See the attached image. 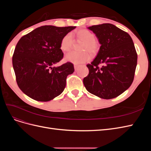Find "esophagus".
Masks as SVG:
<instances>
[{
  "label": "esophagus",
  "mask_w": 151,
  "mask_h": 151,
  "mask_svg": "<svg viewBox=\"0 0 151 151\" xmlns=\"http://www.w3.org/2000/svg\"><path fill=\"white\" fill-rule=\"evenodd\" d=\"M78 67H79V65H74V69H75V70H76V71L77 69H78Z\"/></svg>",
  "instance_id": "1"
}]
</instances>
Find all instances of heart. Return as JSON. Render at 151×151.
<instances>
[{
    "instance_id": "b5f03b06",
    "label": "heart",
    "mask_w": 151,
    "mask_h": 151,
    "mask_svg": "<svg viewBox=\"0 0 151 151\" xmlns=\"http://www.w3.org/2000/svg\"><path fill=\"white\" fill-rule=\"evenodd\" d=\"M72 36L83 42L80 50L81 52H70L65 55V60L74 63L81 64L90 60L91 55L88 51L94 54L98 52L99 49V43L94 38V35L88 29H80L76 33L71 35L68 33L62 38L60 42V49L63 52H67L70 50L74 43Z\"/></svg>"
}]
</instances>
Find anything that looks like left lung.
<instances>
[{
	"label": "left lung",
	"mask_w": 151,
	"mask_h": 151,
	"mask_svg": "<svg viewBox=\"0 0 151 151\" xmlns=\"http://www.w3.org/2000/svg\"><path fill=\"white\" fill-rule=\"evenodd\" d=\"M101 45L97 56L87 65L83 83L96 96L113 99L129 88L134 81L137 54L130 36L109 23L88 27Z\"/></svg>",
	"instance_id": "8db88e82"
}]
</instances>
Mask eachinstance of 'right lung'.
Here are the masks:
<instances>
[{
    "instance_id": "right-lung-1",
    "label": "right lung",
    "mask_w": 151,
    "mask_h": 151,
    "mask_svg": "<svg viewBox=\"0 0 151 151\" xmlns=\"http://www.w3.org/2000/svg\"><path fill=\"white\" fill-rule=\"evenodd\" d=\"M76 26H43L19 40L12 57V65L19 89L38 101H49L60 95L66 86L68 75L74 71L67 62L53 66L63 56L62 38Z\"/></svg>"
}]
</instances>
